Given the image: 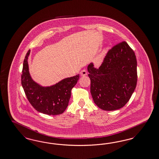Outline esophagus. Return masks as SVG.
I'll use <instances>...</instances> for the list:
<instances>
[{"mask_svg":"<svg viewBox=\"0 0 159 159\" xmlns=\"http://www.w3.org/2000/svg\"><path fill=\"white\" fill-rule=\"evenodd\" d=\"M80 75L82 76H84L87 75V71L86 69H83L80 71Z\"/></svg>","mask_w":159,"mask_h":159,"instance_id":"34e87169","label":"esophagus"}]
</instances>
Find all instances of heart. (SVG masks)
I'll return each instance as SVG.
<instances>
[{
    "label": "heart",
    "mask_w": 159,
    "mask_h": 159,
    "mask_svg": "<svg viewBox=\"0 0 159 159\" xmlns=\"http://www.w3.org/2000/svg\"><path fill=\"white\" fill-rule=\"evenodd\" d=\"M96 63L98 64L100 63L102 61V57H99L97 60H96Z\"/></svg>",
    "instance_id": "heart-1"
}]
</instances>
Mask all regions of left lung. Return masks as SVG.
Returning <instances> with one entry per match:
<instances>
[{
    "mask_svg": "<svg viewBox=\"0 0 159 159\" xmlns=\"http://www.w3.org/2000/svg\"><path fill=\"white\" fill-rule=\"evenodd\" d=\"M137 66L135 52L125 41L112 47L99 68L89 64L90 93L99 108L114 111L128 102L137 85Z\"/></svg>",
    "mask_w": 159,
    "mask_h": 159,
    "instance_id": "8db88e82",
    "label": "left lung"
}]
</instances>
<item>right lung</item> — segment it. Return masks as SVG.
<instances>
[{
	"label": "right lung",
	"mask_w": 159,
	"mask_h": 159,
	"mask_svg": "<svg viewBox=\"0 0 159 159\" xmlns=\"http://www.w3.org/2000/svg\"><path fill=\"white\" fill-rule=\"evenodd\" d=\"M26 54L21 75V84L26 98L37 111L49 115L63 114L67 107L71 96V90L76 85L79 75L68 77L50 87H43L35 82L29 73L28 58Z\"/></svg>",
	"instance_id": "right-lung-1"
}]
</instances>
